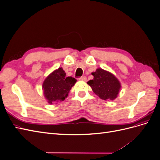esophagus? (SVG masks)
I'll use <instances>...</instances> for the list:
<instances>
[{"label": "esophagus", "mask_w": 160, "mask_h": 160, "mask_svg": "<svg viewBox=\"0 0 160 160\" xmlns=\"http://www.w3.org/2000/svg\"><path fill=\"white\" fill-rule=\"evenodd\" d=\"M79 79L81 80V81H87V77H80V78H79Z\"/></svg>", "instance_id": "esophagus-1"}]
</instances>
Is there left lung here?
Masks as SVG:
<instances>
[{
  "mask_svg": "<svg viewBox=\"0 0 160 160\" xmlns=\"http://www.w3.org/2000/svg\"><path fill=\"white\" fill-rule=\"evenodd\" d=\"M91 75L93 79L88 82L94 93L103 100H114L121 89L119 80L111 72L99 68Z\"/></svg>",
  "mask_w": 160,
  "mask_h": 160,
  "instance_id": "obj_1",
  "label": "left lung"
}]
</instances>
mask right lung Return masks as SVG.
Instances as JSON below:
<instances>
[{"label":"right lung","mask_w":160,"mask_h":160,"mask_svg":"<svg viewBox=\"0 0 160 160\" xmlns=\"http://www.w3.org/2000/svg\"><path fill=\"white\" fill-rule=\"evenodd\" d=\"M76 81L73 77H66L65 72L61 67L52 72L42 84V89L47 102L52 104L64 101Z\"/></svg>","instance_id":"add662e5"}]
</instances>
